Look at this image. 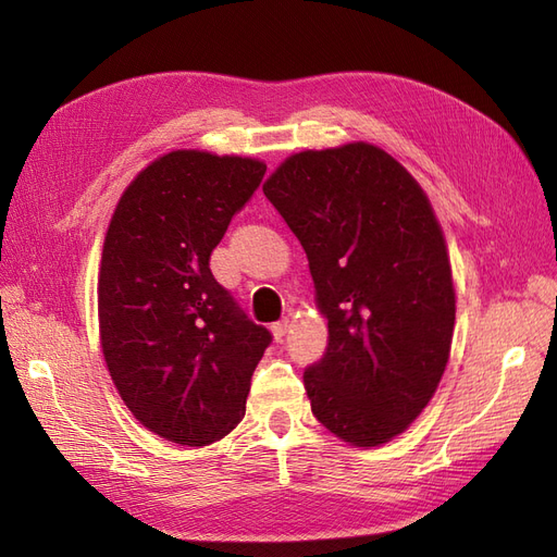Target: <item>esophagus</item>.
<instances>
[{
	"instance_id": "obj_1",
	"label": "esophagus",
	"mask_w": 557,
	"mask_h": 557,
	"mask_svg": "<svg viewBox=\"0 0 557 557\" xmlns=\"http://www.w3.org/2000/svg\"><path fill=\"white\" fill-rule=\"evenodd\" d=\"M288 327H290V320H288V318H285V320H278V323H274V325H272V334H274V339H276V342H281L283 336L288 334Z\"/></svg>"
}]
</instances>
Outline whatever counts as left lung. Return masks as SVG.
<instances>
[{
	"label": "left lung",
	"instance_id": "1",
	"mask_svg": "<svg viewBox=\"0 0 557 557\" xmlns=\"http://www.w3.org/2000/svg\"><path fill=\"white\" fill-rule=\"evenodd\" d=\"M309 258L325 356L307 367L313 416L379 446L428 407L448 362L455 290L428 195L372 144L305 150L262 185Z\"/></svg>",
	"mask_w": 557,
	"mask_h": 557
}]
</instances>
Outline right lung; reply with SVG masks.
Returning <instances> with one entry per match:
<instances>
[{
  "instance_id": "right-lung-1",
  "label": "right lung",
  "mask_w": 557,
  "mask_h": 557,
  "mask_svg": "<svg viewBox=\"0 0 557 557\" xmlns=\"http://www.w3.org/2000/svg\"><path fill=\"white\" fill-rule=\"evenodd\" d=\"M267 164L172 150L113 211L99 269V336L111 379L144 428L181 446L223 440L246 413L272 344L209 269Z\"/></svg>"
}]
</instances>
